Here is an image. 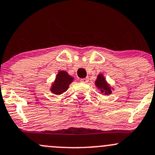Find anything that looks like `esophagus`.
<instances>
[{"label": "esophagus", "mask_w": 155, "mask_h": 155, "mask_svg": "<svg viewBox=\"0 0 155 155\" xmlns=\"http://www.w3.org/2000/svg\"><path fill=\"white\" fill-rule=\"evenodd\" d=\"M88 81H89L88 77L84 78V79H80V82H83V83H87V82H88Z\"/></svg>", "instance_id": "esophagus-1"}]
</instances>
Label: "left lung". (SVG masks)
I'll return each instance as SVG.
<instances>
[{
	"instance_id": "1",
	"label": "left lung",
	"mask_w": 155,
	"mask_h": 155,
	"mask_svg": "<svg viewBox=\"0 0 155 155\" xmlns=\"http://www.w3.org/2000/svg\"><path fill=\"white\" fill-rule=\"evenodd\" d=\"M96 86L100 87L101 89L102 93H105L106 94H110L111 89L110 87L108 86L107 82L105 81V79L103 77L102 75L98 76L97 79L96 80Z\"/></svg>"
}]
</instances>
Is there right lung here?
<instances>
[{"label":"right lung","mask_w":155,"mask_h":155,"mask_svg":"<svg viewBox=\"0 0 155 155\" xmlns=\"http://www.w3.org/2000/svg\"><path fill=\"white\" fill-rule=\"evenodd\" d=\"M73 77L69 76L65 71H60L57 75L54 83L51 87V91L55 94H61L68 88L69 85L73 81Z\"/></svg>","instance_id":"obj_1"}]
</instances>
